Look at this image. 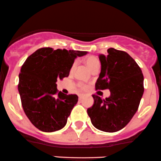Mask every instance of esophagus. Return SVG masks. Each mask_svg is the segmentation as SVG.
Listing matches in <instances>:
<instances>
[{
  "instance_id": "obj_1",
  "label": "esophagus",
  "mask_w": 161,
  "mask_h": 161,
  "mask_svg": "<svg viewBox=\"0 0 161 161\" xmlns=\"http://www.w3.org/2000/svg\"><path fill=\"white\" fill-rule=\"evenodd\" d=\"M83 96V95H82V94H80V95H79V98H81V97H82Z\"/></svg>"
}]
</instances>
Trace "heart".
Returning <instances> with one entry per match:
<instances>
[{
	"label": "heart",
	"mask_w": 161,
	"mask_h": 161,
	"mask_svg": "<svg viewBox=\"0 0 161 161\" xmlns=\"http://www.w3.org/2000/svg\"><path fill=\"white\" fill-rule=\"evenodd\" d=\"M84 63H85V64L87 65V67H88L92 71L94 69H95V68L99 67L100 66L99 59H98L96 56H94V55H91V56L87 57V58L84 59ZM75 66H76V62H74V63H73L72 66H71V71L74 70ZM80 86L83 87V88L85 87V86L83 85V84H80Z\"/></svg>",
	"instance_id": "b5f03b06"
}]
</instances>
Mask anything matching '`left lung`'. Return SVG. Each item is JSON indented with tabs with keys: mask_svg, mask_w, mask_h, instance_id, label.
Here are the masks:
<instances>
[{
	"mask_svg": "<svg viewBox=\"0 0 161 161\" xmlns=\"http://www.w3.org/2000/svg\"><path fill=\"white\" fill-rule=\"evenodd\" d=\"M107 52L106 55H99L101 73L95 89H109L110 96L102 99L93 95L94 104L87 112L97 129L116 132L125 128L138 110L144 92V77L127 52L113 47Z\"/></svg>",
	"mask_w": 161,
	"mask_h": 161,
	"instance_id": "obj_1",
	"label": "left lung"
}]
</instances>
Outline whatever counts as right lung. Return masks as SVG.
Instances as JSON below:
<instances>
[{
  "label": "right lung",
  "mask_w": 161,
  "mask_h": 161,
  "mask_svg": "<svg viewBox=\"0 0 161 161\" xmlns=\"http://www.w3.org/2000/svg\"><path fill=\"white\" fill-rule=\"evenodd\" d=\"M87 53L42 47L26 58L19 75L18 89L23 110L36 128L52 132L64 128L78 96L58 92L57 80L67 77L74 59Z\"/></svg>",
  "instance_id": "1"
}]
</instances>
